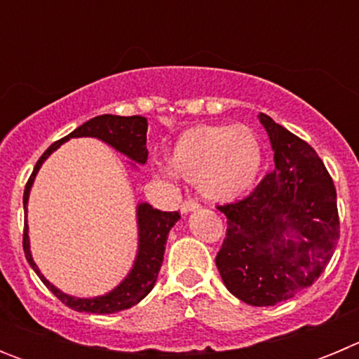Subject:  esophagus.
I'll use <instances>...</instances> for the list:
<instances>
[{
	"instance_id": "esophagus-1",
	"label": "esophagus",
	"mask_w": 359,
	"mask_h": 359,
	"mask_svg": "<svg viewBox=\"0 0 359 359\" xmlns=\"http://www.w3.org/2000/svg\"><path fill=\"white\" fill-rule=\"evenodd\" d=\"M199 207H201V205H199V203L196 201V199H192V198H187L185 201L182 203V212H183V214H187V212L198 210Z\"/></svg>"
}]
</instances>
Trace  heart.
Masks as SVG:
<instances>
[{
	"instance_id": "b5f03b06",
	"label": "heart",
	"mask_w": 359,
	"mask_h": 359,
	"mask_svg": "<svg viewBox=\"0 0 359 359\" xmlns=\"http://www.w3.org/2000/svg\"><path fill=\"white\" fill-rule=\"evenodd\" d=\"M169 163L210 199H231L253 185L262 151L252 129L244 126H199L177 138ZM154 172L161 177L170 174L163 167Z\"/></svg>"
}]
</instances>
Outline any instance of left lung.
I'll list each match as a JSON object with an SVG mask.
<instances>
[{"label": "left lung", "instance_id": "left-lung-1", "mask_svg": "<svg viewBox=\"0 0 359 359\" xmlns=\"http://www.w3.org/2000/svg\"><path fill=\"white\" fill-rule=\"evenodd\" d=\"M275 169L246 198L219 205L226 237L215 257L224 286L250 306H275L320 277L340 237L332 177L316 151L261 113Z\"/></svg>", "mask_w": 359, "mask_h": 359}]
</instances>
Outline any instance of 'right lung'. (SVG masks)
Segmentation results:
<instances>
[{
	"label": "right lung",
	"instance_id": "add662e5",
	"mask_svg": "<svg viewBox=\"0 0 359 359\" xmlns=\"http://www.w3.org/2000/svg\"><path fill=\"white\" fill-rule=\"evenodd\" d=\"M77 136H95L100 138L106 144L113 145L116 151L123 152L126 156L131 160L138 161V163H145L147 161V118L140 115L135 116H116V115H100L95 118L88 120L82 123L81 128L69 133L68 136L61 138V140L53 142L46 151L43 152V156L37 160L34 172L28 177L27 187H25L23 194V205L25 212H27L28 203V192H30L32 182L36 177V172L39 170L41 163L50 156V152L55 151L62 142L69 140V138H77ZM177 219H180V212H161L158 208H152L151 205L144 203L138 207V228H140V248H138V257L133 266L131 273L128 278L120 284L116 290L111 293L104 294V297L97 298H73L68 294L61 293V291L53 287L43 275L39 273L36 262L30 255V246H28V228L25 223L23 230V250L25 257H27L28 264L34 268L43 284L55 294L62 304L72 307L73 311L79 313H95V315H109V313H116V311H123L138 304L142 298L149 294V291L156 284L158 273H160L161 262H163V252L165 244H167V236H169L170 228L174 226Z\"/></svg>",
	"mask_w": 359,
	"mask_h": 359
}]
</instances>
